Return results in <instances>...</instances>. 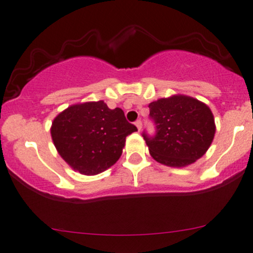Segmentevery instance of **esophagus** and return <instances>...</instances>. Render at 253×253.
Segmentation results:
<instances>
[{"label": "esophagus", "mask_w": 253, "mask_h": 253, "mask_svg": "<svg viewBox=\"0 0 253 253\" xmlns=\"http://www.w3.org/2000/svg\"><path fill=\"white\" fill-rule=\"evenodd\" d=\"M135 126H136V128H137V130H140L142 129V123H141V120H136L135 121Z\"/></svg>", "instance_id": "obj_1"}]
</instances>
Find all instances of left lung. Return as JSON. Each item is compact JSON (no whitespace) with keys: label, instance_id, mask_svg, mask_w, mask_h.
I'll list each match as a JSON object with an SVG mask.
<instances>
[{"label":"left lung","instance_id":"left-lung-1","mask_svg":"<svg viewBox=\"0 0 253 253\" xmlns=\"http://www.w3.org/2000/svg\"><path fill=\"white\" fill-rule=\"evenodd\" d=\"M156 135L143 139L151 157L167 167L184 168L203 157L213 142L214 116L210 107L193 97L173 95L150 103Z\"/></svg>","mask_w":253,"mask_h":253}]
</instances>
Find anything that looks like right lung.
Here are the masks:
<instances>
[{
    "instance_id": "add662e5",
    "label": "right lung",
    "mask_w": 253,
    "mask_h": 253,
    "mask_svg": "<svg viewBox=\"0 0 253 253\" xmlns=\"http://www.w3.org/2000/svg\"><path fill=\"white\" fill-rule=\"evenodd\" d=\"M136 130L123 110H111L98 100L74 104L60 112L50 126V135L59 155L73 170L95 176L119 160L126 136Z\"/></svg>"
}]
</instances>
